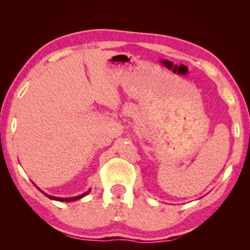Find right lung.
I'll return each mask as SVG.
<instances>
[{
	"instance_id": "obj_1",
	"label": "right lung",
	"mask_w": 250,
	"mask_h": 250,
	"mask_svg": "<svg viewBox=\"0 0 250 250\" xmlns=\"http://www.w3.org/2000/svg\"><path fill=\"white\" fill-rule=\"evenodd\" d=\"M90 191H88V192H86V193H83V195H79V196H76V197H55V196H50V195H47V194L46 193H44L43 192V194L44 195H46L47 196L48 198H50V200H55V201H61V202H74V201H77V200H79V198H82V197H83V196H86L88 193H89Z\"/></svg>"
}]
</instances>
